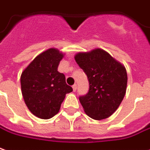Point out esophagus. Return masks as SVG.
<instances>
[{
    "instance_id": "obj_1",
    "label": "esophagus",
    "mask_w": 150,
    "mask_h": 150,
    "mask_svg": "<svg viewBox=\"0 0 150 150\" xmlns=\"http://www.w3.org/2000/svg\"><path fill=\"white\" fill-rule=\"evenodd\" d=\"M72 88H73V90H74V92H75V91L77 90V85H76V84H74V85L72 86Z\"/></svg>"
}]
</instances>
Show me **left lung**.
Segmentation results:
<instances>
[{"mask_svg":"<svg viewBox=\"0 0 150 150\" xmlns=\"http://www.w3.org/2000/svg\"><path fill=\"white\" fill-rule=\"evenodd\" d=\"M75 59L89 82L88 93L79 97L84 112L96 120L107 119L119 108L126 93L124 66L100 49L78 53Z\"/></svg>","mask_w":150,"mask_h":150,"instance_id":"obj_1","label":"left lung"}]
</instances>
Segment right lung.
Listing matches in <instances>:
<instances>
[{
  "mask_svg": "<svg viewBox=\"0 0 150 150\" xmlns=\"http://www.w3.org/2000/svg\"><path fill=\"white\" fill-rule=\"evenodd\" d=\"M64 54L49 49L28 65L21 75V89L24 101L33 115L42 119L57 115L66 94L73 89L67 84L64 74L57 67Z\"/></svg>",
  "mask_w": 150,
  "mask_h": 150,
  "instance_id": "add662e5",
  "label": "right lung"
}]
</instances>
